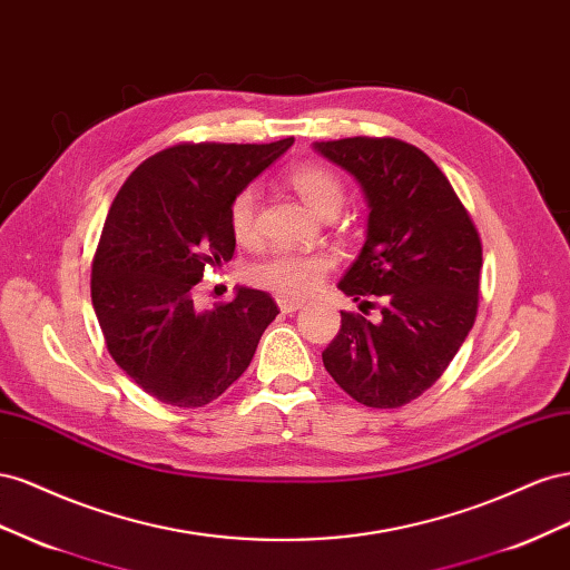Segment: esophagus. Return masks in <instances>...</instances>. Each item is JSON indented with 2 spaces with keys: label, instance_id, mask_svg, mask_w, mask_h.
<instances>
[{
  "label": "esophagus",
  "instance_id": "esophagus-1",
  "mask_svg": "<svg viewBox=\"0 0 570 570\" xmlns=\"http://www.w3.org/2000/svg\"><path fill=\"white\" fill-rule=\"evenodd\" d=\"M276 305L282 307V313H296L303 307V301L291 298V296H279V298H276Z\"/></svg>",
  "mask_w": 570,
  "mask_h": 570
}]
</instances>
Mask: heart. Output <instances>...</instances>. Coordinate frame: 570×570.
I'll list each match as a JSON object with an SVG mask.
<instances>
[{
    "instance_id": "b5f03b06",
    "label": "heart",
    "mask_w": 570,
    "mask_h": 570,
    "mask_svg": "<svg viewBox=\"0 0 570 570\" xmlns=\"http://www.w3.org/2000/svg\"><path fill=\"white\" fill-rule=\"evenodd\" d=\"M288 184L301 200L322 215L338 213L346 200V184L334 169L303 161L288 171ZM229 229L240 246H253L257 240V190L240 188L229 203ZM334 265L330 253H298L274 250L250 267L253 284L276 291L284 296H305L322 282V276Z\"/></svg>"
}]
</instances>
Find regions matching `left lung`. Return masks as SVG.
<instances>
[{
  "label": "left lung",
  "mask_w": 570,
  "mask_h": 570,
  "mask_svg": "<svg viewBox=\"0 0 570 570\" xmlns=\"http://www.w3.org/2000/svg\"><path fill=\"white\" fill-rule=\"evenodd\" d=\"M315 150L355 176L367 238L338 288L365 313H341L322 363L367 409H401L444 375L473 330L482 243L449 178L399 138H341Z\"/></svg>",
  "instance_id": "1"
}]
</instances>
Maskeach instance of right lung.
I'll return each mask as SVG.
<instances>
[{
    "label": "right lung",
    "mask_w": 570,
    "mask_h": 570,
    "mask_svg": "<svg viewBox=\"0 0 570 570\" xmlns=\"http://www.w3.org/2000/svg\"><path fill=\"white\" fill-rule=\"evenodd\" d=\"M291 145L178 142L145 159L114 198L92 257V307L114 363L157 401L200 409L219 399L279 315L257 288L198 311L193 288L234 257V195Z\"/></svg>",
    "instance_id": "1"
}]
</instances>
